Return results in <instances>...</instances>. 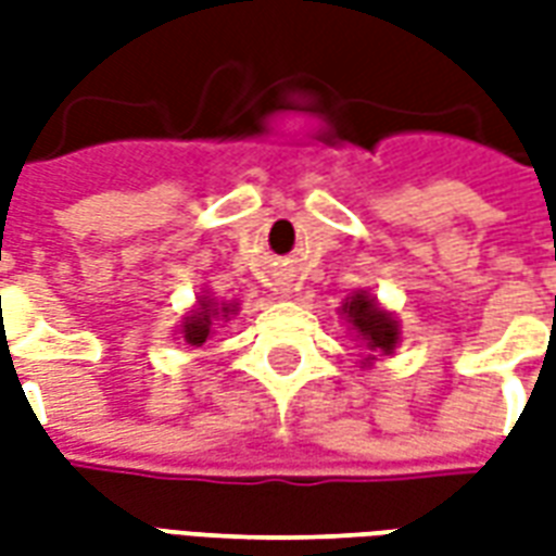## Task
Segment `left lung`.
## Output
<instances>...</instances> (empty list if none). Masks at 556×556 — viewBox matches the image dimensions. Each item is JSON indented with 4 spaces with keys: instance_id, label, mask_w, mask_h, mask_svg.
Masks as SVG:
<instances>
[{
    "instance_id": "left-lung-1",
    "label": "left lung",
    "mask_w": 556,
    "mask_h": 556,
    "mask_svg": "<svg viewBox=\"0 0 556 556\" xmlns=\"http://www.w3.org/2000/svg\"><path fill=\"white\" fill-rule=\"evenodd\" d=\"M339 315L345 318L351 337L354 342L366 351V357L361 361L363 366H372L378 357H393L396 354V345L402 342V327H399V318L387 306L378 303L372 291L357 289L351 298H345V303L339 306Z\"/></svg>"
}]
</instances>
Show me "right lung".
Listing matches in <instances>:
<instances>
[{"mask_svg":"<svg viewBox=\"0 0 556 556\" xmlns=\"http://www.w3.org/2000/svg\"><path fill=\"white\" fill-rule=\"evenodd\" d=\"M231 315H238V303L217 301V298L205 289L195 298L193 309L181 318V325H178V339H184V342L193 345V349H202L207 339L214 337L219 327L229 321Z\"/></svg>","mask_w":556,"mask_h":556,"instance_id":"add662e5","label":"right lung"}]
</instances>
